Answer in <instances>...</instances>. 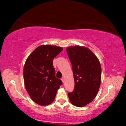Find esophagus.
I'll return each mask as SVG.
<instances>
[{
	"instance_id": "esophagus-1",
	"label": "esophagus",
	"mask_w": 126,
	"mask_h": 126,
	"mask_svg": "<svg viewBox=\"0 0 126 126\" xmlns=\"http://www.w3.org/2000/svg\"><path fill=\"white\" fill-rule=\"evenodd\" d=\"M61 80H62V81H63V82H64V79L62 78V79H61Z\"/></svg>"
}]
</instances>
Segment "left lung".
<instances>
[{"instance_id": "obj_1", "label": "left lung", "mask_w": 126, "mask_h": 126, "mask_svg": "<svg viewBox=\"0 0 126 126\" xmlns=\"http://www.w3.org/2000/svg\"><path fill=\"white\" fill-rule=\"evenodd\" d=\"M66 52L75 80V88L68 93L69 99L74 106L84 107L95 98L99 91L101 80L100 63L96 55L85 46H69Z\"/></svg>"}]
</instances>
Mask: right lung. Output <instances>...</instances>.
Instances as JSON below:
<instances>
[{
	"label": "right lung",
	"mask_w": 126,
	"mask_h": 126,
	"mask_svg": "<svg viewBox=\"0 0 126 126\" xmlns=\"http://www.w3.org/2000/svg\"><path fill=\"white\" fill-rule=\"evenodd\" d=\"M63 50L60 46L42 45L36 48L25 62V88L31 99L40 106L51 104L63 84L60 79L56 77L53 65V60Z\"/></svg>",
	"instance_id": "right-lung-1"
}]
</instances>
